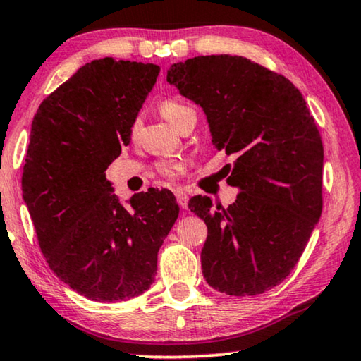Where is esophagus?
I'll return each mask as SVG.
<instances>
[{"label":"esophagus","mask_w":361,"mask_h":361,"mask_svg":"<svg viewBox=\"0 0 361 361\" xmlns=\"http://www.w3.org/2000/svg\"><path fill=\"white\" fill-rule=\"evenodd\" d=\"M176 198H177V203H179V207H180L182 209H185L187 204H188L187 193L182 192V190H176Z\"/></svg>","instance_id":"esophagus-1"}]
</instances>
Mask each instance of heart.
Listing matches in <instances>:
<instances>
[{
    "label": "heart",
    "instance_id": "obj_1",
    "mask_svg": "<svg viewBox=\"0 0 361 361\" xmlns=\"http://www.w3.org/2000/svg\"><path fill=\"white\" fill-rule=\"evenodd\" d=\"M159 109H161V114L173 126L179 124V121L184 118L185 114L193 113V109L190 106H187L184 102H180V99L177 98H166L161 103V106H159ZM135 129H137V124H134V127H132V130L134 132ZM157 169L159 174L168 177V179H177V177L184 173V163L179 161V159H168V161L158 163Z\"/></svg>",
    "mask_w": 361,
    "mask_h": 361
}]
</instances>
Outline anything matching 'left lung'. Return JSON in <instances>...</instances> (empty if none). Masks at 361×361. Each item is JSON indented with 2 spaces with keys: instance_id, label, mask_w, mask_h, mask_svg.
<instances>
[{
  "instance_id": "obj_1",
  "label": "left lung",
  "mask_w": 361,
  "mask_h": 361,
  "mask_svg": "<svg viewBox=\"0 0 361 361\" xmlns=\"http://www.w3.org/2000/svg\"><path fill=\"white\" fill-rule=\"evenodd\" d=\"M168 82L207 114L212 142L234 154L237 200L188 208L208 227L204 279L227 295H258L279 286L307 247L323 209V142L302 93L289 79L231 54L176 63Z\"/></svg>"
}]
</instances>
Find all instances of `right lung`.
Listing matches in <instances>:
<instances>
[{"mask_svg":"<svg viewBox=\"0 0 361 361\" xmlns=\"http://www.w3.org/2000/svg\"><path fill=\"white\" fill-rule=\"evenodd\" d=\"M158 74L157 64L95 59L33 116L22 197L48 266L90 300L123 302L148 290L179 216L166 188L135 193L126 208L104 174L129 145Z\"/></svg>","mask_w":361,"mask_h":361,"instance_id":"1","label":"right lung"}]
</instances>
